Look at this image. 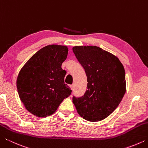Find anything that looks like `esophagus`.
I'll return each instance as SVG.
<instances>
[{
	"label": "esophagus",
	"instance_id": "1",
	"mask_svg": "<svg viewBox=\"0 0 148 148\" xmlns=\"http://www.w3.org/2000/svg\"><path fill=\"white\" fill-rule=\"evenodd\" d=\"M71 89H74V86H73V85H71Z\"/></svg>",
	"mask_w": 148,
	"mask_h": 148
}]
</instances>
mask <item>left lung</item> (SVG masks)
I'll use <instances>...</instances> for the list:
<instances>
[{
    "label": "left lung",
    "instance_id": "8db88e82",
    "mask_svg": "<svg viewBox=\"0 0 148 148\" xmlns=\"http://www.w3.org/2000/svg\"><path fill=\"white\" fill-rule=\"evenodd\" d=\"M87 78V91L72 102L77 114L89 121L106 118L118 106L126 92L125 72L121 61L95 46L72 47Z\"/></svg>",
    "mask_w": 148,
    "mask_h": 148
}]
</instances>
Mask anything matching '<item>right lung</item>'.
<instances>
[{
  "mask_svg": "<svg viewBox=\"0 0 148 148\" xmlns=\"http://www.w3.org/2000/svg\"><path fill=\"white\" fill-rule=\"evenodd\" d=\"M68 51L66 46L48 45L34 53L19 71L16 82L19 98L35 116H51L71 95L72 90L64 82L66 71L61 68Z\"/></svg>",
  "mask_w": 148,
  "mask_h": 148,
  "instance_id": "right-lung-1",
  "label": "right lung"
}]
</instances>
